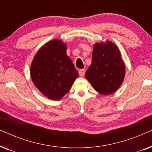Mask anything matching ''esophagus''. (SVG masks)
<instances>
[{"mask_svg":"<svg viewBox=\"0 0 152 152\" xmlns=\"http://www.w3.org/2000/svg\"><path fill=\"white\" fill-rule=\"evenodd\" d=\"M79 74H80V75L81 77L84 76V74H85V70L84 69H81L79 70Z\"/></svg>","mask_w":152,"mask_h":152,"instance_id":"esophagus-1","label":"esophagus"}]
</instances>
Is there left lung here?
Listing matches in <instances>:
<instances>
[{"instance_id":"8db88e82","label":"left lung","mask_w":152,"mask_h":152,"mask_svg":"<svg viewBox=\"0 0 152 152\" xmlns=\"http://www.w3.org/2000/svg\"><path fill=\"white\" fill-rule=\"evenodd\" d=\"M125 66L118 47L110 41L96 43L92 63L85 76L95 90L107 95L115 92L124 80Z\"/></svg>"}]
</instances>
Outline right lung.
I'll return each instance as SVG.
<instances>
[{"mask_svg": "<svg viewBox=\"0 0 152 152\" xmlns=\"http://www.w3.org/2000/svg\"><path fill=\"white\" fill-rule=\"evenodd\" d=\"M66 48L61 41H50L41 48L31 64L33 83L50 99L62 98L78 77L72 60L66 55Z\"/></svg>", "mask_w": 152, "mask_h": 152, "instance_id": "right-lung-1", "label": "right lung"}]
</instances>
